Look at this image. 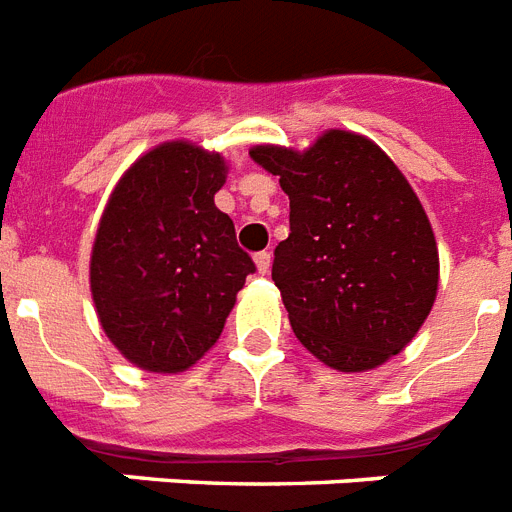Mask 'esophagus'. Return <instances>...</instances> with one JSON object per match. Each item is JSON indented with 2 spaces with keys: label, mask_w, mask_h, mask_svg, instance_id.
Listing matches in <instances>:
<instances>
[{
  "label": "esophagus",
  "mask_w": 512,
  "mask_h": 512,
  "mask_svg": "<svg viewBox=\"0 0 512 512\" xmlns=\"http://www.w3.org/2000/svg\"><path fill=\"white\" fill-rule=\"evenodd\" d=\"M253 261H256V269H259V275H267L269 267H272V256H269L267 251H261L253 256Z\"/></svg>",
  "instance_id": "obj_1"
}]
</instances>
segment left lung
<instances>
[{"instance_id":"8db88e82","label":"left lung","mask_w":512,"mask_h":512,"mask_svg":"<svg viewBox=\"0 0 512 512\" xmlns=\"http://www.w3.org/2000/svg\"><path fill=\"white\" fill-rule=\"evenodd\" d=\"M251 158L290 198L272 280L298 341L341 372L388 362L439 290L436 237L410 182L375 142L343 129L304 153L256 145Z\"/></svg>"}]
</instances>
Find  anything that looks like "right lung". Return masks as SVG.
Here are the masks:
<instances>
[{
  "label": "right lung",
  "mask_w": 512,
  "mask_h": 512,
  "mask_svg": "<svg viewBox=\"0 0 512 512\" xmlns=\"http://www.w3.org/2000/svg\"><path fill=\"white\" fill-rule=\"evenodd\" d=\"M227 163L192 142L147 150L102 211L89 288L110 343L147 372H182L224 330L256 272L214 203Z\"/></svg>",
  "instance_id": "1"
}]
</instances>
